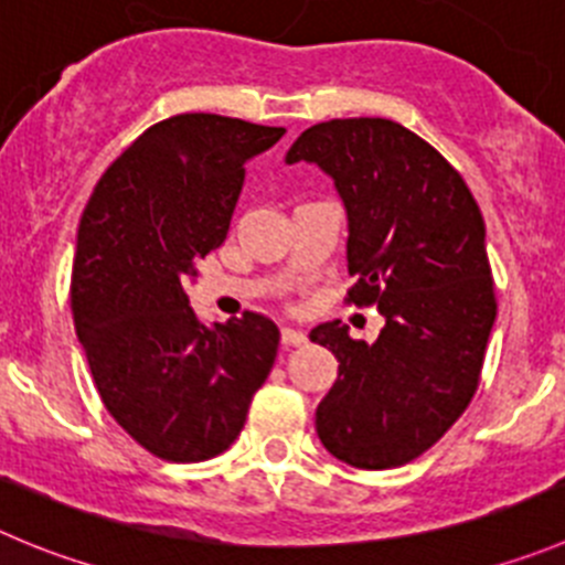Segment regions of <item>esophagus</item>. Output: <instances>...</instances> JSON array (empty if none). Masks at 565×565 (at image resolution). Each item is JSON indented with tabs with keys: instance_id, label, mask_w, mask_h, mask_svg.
<instances>
[{
	"instance_id": "34e87169",
	"label": "esophagus",
	"mask_w": 565,
	"mask_h": 565,
	"mask_svg": "<svg viewBox=\"0 0 565 565\" xmlns=\"http://www.w3.org/2000/svg\"><path fill=\"white\" fill-rule=\"evenodd\" d=\"M281 342L287 348L303 345V342H307V334H303V331H300V329H281Z\"/></svg>"
}]
</instances>
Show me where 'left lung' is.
Returning a JSON list of instances; mask_svg holds the SVG:
<instances>
[{
    "instance_id": "1",
    "label": "left lung",
    "mask_w": 565,
    "mask_h": 565,
    "mask_svg": "<svg viewBox=\"0 0 565 565\" xmlns=\"http://www.w3.org/2000/svg\"><path fill=\"white\" fill-rule=\"evenodd\" d=\"M318 163L348 214V303L376 307V342L340 320L309 340L337 356L334 387L315 426L337 460L398 468L435 446L466 413L497 320L484 220L460 172L393 119L312 125L287 163Z\"/></svg>"
}]
</instances>
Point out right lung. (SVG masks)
I'll return each instance as SVG.
<instances>
[{
	"mask_svg": "<svg viewBox=\"0 0 565 565\" xmlns=\"http://www.w3.org/2000/svg\"><path fill=\"white\" fill-rule=\"evenodd\" d=\"M281 136L231 116H170L110 163L83 211L77 340L105 409L161 460L223 455L276 362L270 318L200 323L186 281L228 236L245 163Z\"/></svg>",
	"mask_w": 565,
	"mask_h": 565,
	"instance_id": "obj_1",
	"label": "right lung"
}]
</instances>
